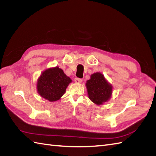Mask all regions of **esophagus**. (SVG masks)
I'll return each mask as SVG.
<instances>
[{
	"instance_id": "1",
	"label": "esophagus",
	"mask_w": 156,
	"mask_h": 156,
	"mask_svg": "<svg viewBox=\"0 0 156 156\" xmlns=\"http://www.w3.org/2000/svg\"><path fill=\"white\" fill-rule=\"evenodd\" d=\"M74 81H75V82L76 83H81L82 82V79L76 77V78H75Z\"/></svg>"
}]
</instances>
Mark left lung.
<instances>
[{
  "label": "left lung",
  "instance_id": "obj_1",
  "mask_svg": "<svg viewBox=\"0 0 156 156\" xmlns=\"http://www.w3.org/2000/svg\"><path fill=\"white\" fill-rule=\"evenodd\" d=\"M86 86L89 99L96 105H102L111 96L112 87L101 73L91 75Z\"/></svg>",
  "mask_w": 156,
  "mask_h": 156
}]
</instances>
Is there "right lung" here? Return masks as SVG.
<instances>
[{
    "label": "right lung",
    "instance_id": "1",
    "mask_svg": "<svg viewBox=\"0 0 156 156\" xmlns=\"http://www.w3.org/2000/svg\"><path fill=\"white\" fill-rule=\"evenodd\" d=\"M71 82V79L58 67L47 69L37 80V92L49 101H57L63 96Z\"/></svg>",
    "mask_w": 156,
    "mask_h": 156
}]
</instances>
